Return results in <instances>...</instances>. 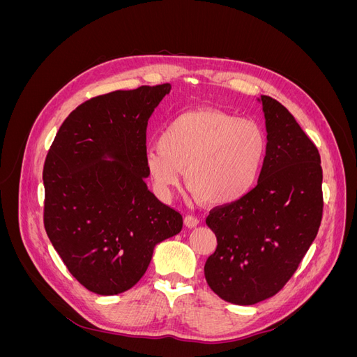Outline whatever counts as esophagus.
Returning <instances> with one entry per match:
<instances>
[{
    "label": "esophagus",
    "mask_w": 357,
    "mask_h": 357,
    "mask_svg": "<svg viewBox=\"0 0 357 357\" xmlns=\"http://www.w3.org/2000/svg\"><path fill=\"white\" fill-rule=\"evenodd\" d=\"M185 225L188 226V228H197V226L199 225V219L195 218V215H186L185 218Z\"/></svg>",
    "instance_id": "obj_1"
}]
</instances>
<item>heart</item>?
I'll return each instance as SVG.
<instances>
[{"label": "heart", "mask_w": 357, "mask_h": 357, "mask_svg": "<svg viewBox=\"0 0 357 357\" xmlns=\"http://www.w3.org/2000/svg\"><path fill=\"white\" fill-rule=\"evenodd\" d=\"M266 155V134L255 121L219 109H197L162 128L158 146L146 150L144 162L162 195H169L186 168L193 193L204 204L222 207L252 192Z\"/></svg>", "instance_id": "1"}]
</instances>
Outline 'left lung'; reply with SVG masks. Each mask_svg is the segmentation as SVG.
Masks as SVG:
<instances>
[{
  "mask_svg": "<svg viewBox=\"0 0 357 357\" xmlns=\"http://www.w3.org/2000/svg\"><path fill=\"white\" fill-rule=\"evenodd\" d=\"M268 155L257 186L207 218L218 248L204 266L215 295L235 305L274 296L294 275L319 232L323 213L320 155L295 117L261 95Z\"/></svg>",
  "mask_w": 357,
  "mask_h": 357,
  "instance_id": "obj_1",
  "label": "left lung"
}]
</instances>
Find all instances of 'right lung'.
Masks as SVG:
<instances>
[{
  "label": "right lung",
  "instance_id": "obj_1",
  "mask_svg": "<svg viewBox=\"0 0 357 357\" xmlns=\"http://www.w3.org/2000/svg\"><path fill=\"white\" fill-rule=\"evenodd\" d=\"M171 84L83 102L59 128L43 169L45 228L68 271L93 294L135 286L183 218L147 189L146 129Z\"/></svg>",
  "mask_w": 357,
  "mask_h": 357
}]
</instances>
